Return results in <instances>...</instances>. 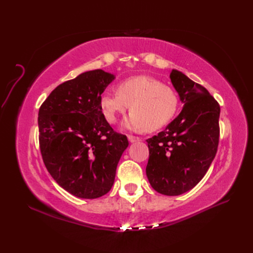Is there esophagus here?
<instances>
[{"label": "esophagus", "mask_w": 253, "mask_h": 253, "mask_svg": "<svg viewBox=\"0 0 253 253\" xmlns=\"http://www.w3.org/2000/svg\"><path fill=\"white\" fill-rule=\"evenodd\" d=\"M127 138H128V141H129V142H136V141H140V138H139V137H137V136H133V135H128V136H127Z\"/></svg>", "instance_id": "1"}]
</instances>
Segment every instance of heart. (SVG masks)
Here are the masks:
<instances>
[{
  "mask_svg": "<svg viewBox=\"0 0 253 253\" xmlns=\"http://www.w3.org/2000/svg\"><path fill=\"white\" fill-rule=\"evenodd\" d=\"M104 118L111 124L117 121L131 105L132 113L124 122L129 129L155 131L174 117L178 109L175 89L151 76H136L118 84L117 93H104L99 100Z\"/></svg>",
  "mask_w": 253,
  "mask_h": 253,
  "instance_id": "obj_1",
  "label": "heart"
}]
</instances>
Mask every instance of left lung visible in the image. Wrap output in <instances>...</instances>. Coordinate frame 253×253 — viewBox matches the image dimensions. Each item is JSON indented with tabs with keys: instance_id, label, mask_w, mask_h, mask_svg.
Wrapping results in <instances>:
<instances>
[{
	"instance_id": "left-lung-1",
	"label": "left lung",
	"mask_w": 253,
	"mask_h": 253,
	"mask_svg": "<svg viewBox=\"0 0 253 253\" xmlns=\"http://www.w3.org/2000/svg\"><path fill=\"white\" fill-rule=\"evenodd\" d=\"M170 78L183 106L163 132L147 139L145 173L158 193L175 196L194 188L215 157L220 108L208 90L185 74L172 70Z\"/></svg>"
}]
</instances>
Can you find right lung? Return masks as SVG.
<instances>
[{
  "instance_id": "1",
  "label": "right lung",
  "mask_w": 253,
  "mask_h": 253,
  "mask_svg": "<svg viewBox=\"0 0 253 253\" xmlns=\"http://www.w3.org/2000/svg\"><path fill=\"white\" fill-rule=\"evenodd\" d=\"M114 79L115 75L102 70L82 73L53 89L39 110L44 165L61 188L80 198L93 200L109 192L128 145L99 105Z\"/></svg>"
}]
</instances>
